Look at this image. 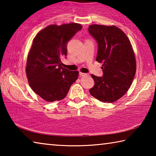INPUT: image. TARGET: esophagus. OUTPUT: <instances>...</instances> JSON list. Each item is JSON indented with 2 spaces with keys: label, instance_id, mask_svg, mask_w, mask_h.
Returning <instances> with one entry per match:
<instances>
[{
  "label": "esophagus",
  "instance_id": "obj_1",
  "mask_svg": "<svg viewBox=\"0 0 156 156\" xmlns=\"http://www.w3.org/2000/svg\"><path fill=\"white\" fill-rule=\"evenodd\" d=\"M79 74H80V76H89L88 73H82V72L79 73Z\"/></svg>",
  "mask_w": 156,
  "mask_h": 156
}]
</instances>
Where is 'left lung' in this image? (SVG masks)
<instances>
[{"instance_id":"8db88e82","label":"left lung","mask_w":156,"mask_h":156,"mask_svg":"<svg viewBox=\"0 0 156 156\" xmlns=\"http://www.w3.org/2000/svg\"><path fill=\"white\" fill-rule=\"evenodd\" d=\"M98 43L96 61L102 62V77L91 74L95 84L89 93L103 102H113L125 95L136 72L133 50L128 37L115 26L89 25Z\"/></svg>"}]
</instances>
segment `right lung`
<instances>
[{"mask_svg": "<svg viewBox=\"0 0 156 156\" xmlns=\"http://www.w3.org/2000/svg\"><path fill=\"white\" fill-rule=\"evenodd\" d=\"M82 28L74 23L49 25L34 39L26 73L32 90L47 102L64 98L78 79V71L63 68L60 58L67 56L68 41Z\"/></svg>", "mask_w": 156, "mask_h": 156, "instance_id": "1", "label": "right lung"}]
</instances>
